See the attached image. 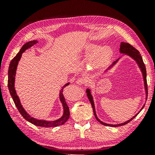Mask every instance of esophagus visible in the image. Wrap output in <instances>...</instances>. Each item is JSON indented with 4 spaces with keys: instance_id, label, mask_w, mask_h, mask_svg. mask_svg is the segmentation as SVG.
<instances>
[{
    "instance_id": "34e87169",
    "label": "esophagus",
    "mask_w": 155,
    "mask_h": 155,
    "mask_svg": "<svg viewBox=\"0 0 155 155\" xmlns=\"http://www.w3.org/2000/svg\"><path fill=\"white\" fill-rule=\"evenodd\" d=\"M78 85H87L88 83V79L87 78H84V77H81V78H78V79L76 81Z\"/></svg>"
}]
</instances>
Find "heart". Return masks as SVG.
Masks as SVG:
<instances>
[{"label": "heart", "mask_w": 155, "mask_h": 155, "mask_svg": "<svg viewBox=\"0 0 155 155\" xmlns=\"http://www.w3.org/2000/svg\"><path fill=\"white\" fill-rule=\"evenodd\" d=\"M93 49H94V46L92 45H89L87 47L88 51H91ZM110 53V49L108 47L104 46L97 47L92 51L89 58V62L92 65H98V64L102 63L108 57Z\"/></svg>", "instance_id": "b5f03b06"}]
</instances>
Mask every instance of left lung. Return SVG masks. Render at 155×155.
Returning a JSON list of instances; mask_svg holds the SVG:
<instances>
[{
	"label": "left lung",
	"mask_w": 155,
	"mask_h": 155,
	"mask_svg": "<svg viewBox=\"0 0 155 155\" xmlns=\"http://www.w3.org/2000/svg\"><path fill=\"white\" fill-rule=\"evenodd\" d=\"M120 52L121 53H125L126 55H128L131 57L132 58L134 59L136 61L137 64H138L139 66V68H140L142 73V75H143V78H144V87H145V90H146V100H147V97H148V87H147V81H146V66L144 65V61H143L142 60V58L141 55H140V52L137 51L136 48H134V47L131 45L130 44H129L128 43H124V42H122L121 43H120ZM119 59H118L116 61H114L113 63L111 66H109V68H108V70L110 69L112 66H113L115 64H116L118 60H119ZM108 70H106V71ZM86 93H87V97H88L89 100V102H91V104L92 106V108H93V110H94V113L95 115V119H97V120L98 122H100L101 124H102L105 126H109V127H119V126H122V125H125L126 124H127L128 123H129L132 120V119H134L135 117H136L137 114H139V112L142 110L144 108V107L145 106V104L142 106V108H141V110L139 111L138 113H137L135 116H134L133 117L131 118V119L128 120L127 121H126L125 123H120V124H117V125H111V124H108V123H105L102 121H101V120L98 119L96 113H95V106H94V100H93V97L91 95V90L89 89H87L86 90Z\"/></svg>",
	"instance_id": "1"
}]
</instances>
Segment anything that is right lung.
I'll use <instances>...</instances> for the list:
<instances>
[{
  "label": "right lung",
  "instance_id": "obj_1",
  "mask_svg": "<svg viewBox=\"0 0 155 155\" xmlns=\"http://www.w3.org/2000/svg\"><path fill=\"white\" fill-rule=\"evenodd\" d=\"M37 41H32L30 42H28L26 44H24L21 48L20 51L18 52V54L11 61V63L9 64V71H8V88H9L10 94L11 97L13 98V100L14 103H15V106L19 112V113L21 114L25 119L28 121L32 123V124L35 125L36 126L39 127H57L65 123L67 120H68L70 117V110L66 102L65 98H64L63 91L64 88L66 86L68 85L69 83L66 84L64 87H61V89L60 91V100L61 101V104H62L63 108H64V114L63 116L60 119L55 120H53V121H47V120H38L35 119L34 117H30L29 114H28L26 111L25 110L24 108L22 107L20 101H19V97L17 95L15 87H14V84H15V77L16 73V69L17 66H18V61L20 60L21 57V54L23 53L25 51L30 49L34 45L37 43Z\"/></svg>",
  "mask_w": 155,
  "mask_h": 155
}]
</instances>
